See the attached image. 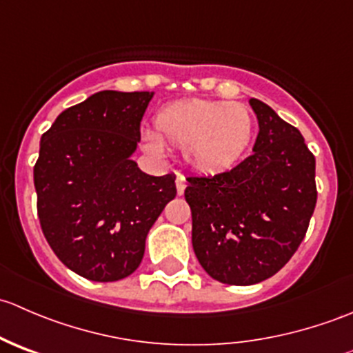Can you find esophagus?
Here are the masks:
<instances>
[{
    "mask_svg": "<svg viewBox=\"0 0 353 353\" xmlns=\"http://www.w3.org/2000/svg\"><path fill=\"white\" fill-rule=\"evenodd\" d=\"M176 188H177V194H183L184 190H186V179H184L183 174H177L176 177Z\"/></svg>",
    "mask_w": 353,
    "mask_h": 353,
    "instance_id": "esophagus-1",
    "label": "esophagus"
}]
</instances>
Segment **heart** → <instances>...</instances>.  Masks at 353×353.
<instances>
[{
	"mask_svg": "<svg viewBox=\"0 0 353 353\" xmlns=\"http://www.w3.org/2000/svg\"><path fill=\"white\" fill-rule=\"evenodd\" d=\"M254 133L251 110L239 102H172L157 112L155 133L145 131L147 152L162 155L165 143L184 147V160L193 170L215 176L239 163Z\"/></svg>",
	"mask_w": 353,
	"mask_h": 353,
	"instance_id": "heart-1",
	"label": "heart"
}]
</instances>
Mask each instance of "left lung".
I'll return each mask as SVG.
<instances>
[{
  "instance_id": "obj_1",
  "label": "left lung",
  "mask_w": 353,
  "mask_h": 353,
  "mask_svg": "<svg viewBox=\"0 0 353 353\" xmlns=\"http://www.w3.org/2000/svg\"><path fill=\"white\" fill-rule=\"evenodd\" d=\"M259 133L254 154L215 176H190L193 249L212 279L252 285L287 265L314 213L316 159L301 131L265 102L249 101Z\"/></svg>"
}]
</instances>
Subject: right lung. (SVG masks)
I'll list each match as a JSON object with an SVG mask.
<instances>
[{
	"mask_svg": "<svg viewBox=\"0 0 353 353\" xmlns=\"http://www.w3.org/2000/svg\"><path fill=\"white\" fill-rule=\"evenodd\" d=\"M154 92L102 90L63 110L42 134L34 167L37 215L54 254L92 282L140 266L148 230L176 176H148L131 160Z\"/></svg>",
	"mask_w": 353,
	"mask_h": 353,
	"instance_id": "obj_1",
	"label": "right lung"
}]
</instances>
